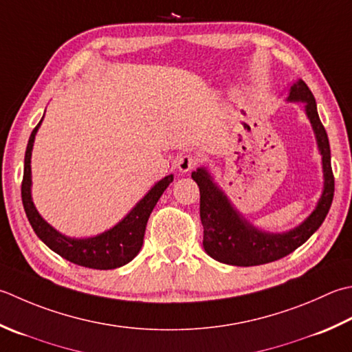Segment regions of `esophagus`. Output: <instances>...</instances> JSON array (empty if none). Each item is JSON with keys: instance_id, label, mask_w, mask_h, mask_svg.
<instances>
[{"instance_id": "obj_1", "label": "esophagus", "mask_w": 352, "mask_h": 352, "mask_svg": "<svg viewBox=\"0 0 352 352\" xmlns=\"http://www.w3.org/2000/svg\"><path fill=\"white\" fill-rule=\"evenodd\" d=\"M198 162H199L198 157L192 155V154H184V155H182L180 158H178L177 168H178V170H180V172H189V170H192V169L197 166Z\"/></svg>"}]
</instances>
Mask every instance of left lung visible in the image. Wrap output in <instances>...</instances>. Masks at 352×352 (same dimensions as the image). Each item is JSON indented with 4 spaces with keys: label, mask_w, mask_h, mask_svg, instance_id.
<instances>
[{
    "label": "left lung",
    "mask_w": 352,
    "mask_h": 352,
    "mask_svg": "<svg viewBox=\"0 0 352 352\" xmlns=\"http://www.w3.org/2000/svg\"><path fill=\"white\" fill-rule=\"evenodd\" d=\"M287 102H300L316 135L322 155L323 189L314 210L294 229L287 232H267L258 229L233 208L224 190L213 180L206 166L192 172L199 188V217L204 229L203 247L206 253L218 263L250 267L273 263L300 247L322 226L331 208L334 197V175L331 169V151L327 131L318 114L313 93L302 79L293 82Z\"/></svg>",
    "instance_id": "left-lung-1"
}]
</instances>
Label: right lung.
I'll use <instances>...</instances> for the list:
<instances>
[{"instance_id": "add662e5", "label": "right lung", "mask_w": 352, "mask_h": 352, "mask_svg": "<svg viewBox=\"0 0 352 352\" xmlns=\"http://www.w3.org/2000/svg\"><path fill=\"white\" fill-rule=\"evenodd\" d=\"M43 119L32 131L29 143H27L24 177L23 184H21V197H23L24 210L32 229L48 249H52L59 256L70 261L73 264L96 268V270H113V268H119L131 263L139 254L143 245L144 230H146V223L151 212L155 208L163 192L174 180V175H166L160 182H157L148 190V194L111 229L88 238L67 236L39 215L32 199V151L34 135H36Z\"/></svg>"}]
</instances>
